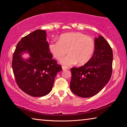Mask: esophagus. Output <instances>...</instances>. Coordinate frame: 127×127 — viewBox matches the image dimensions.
I'll list each match as a JSON object with an SVG mask.
<instances>
[{"mask_svg":"<svg viewBox=\"0 0 127 127\" xmlns=\"http://www.w3.org/2000/svg\"><path fill=\"white\" fill-rule=\"evenodd\" d=\"M68 68L67 66H62V69L63 70H66V69H68Z\"/></svg>","mask_w":127,"mask_h":127,"instance_id":"obj_1","label":"esophagus"}]
</instances>
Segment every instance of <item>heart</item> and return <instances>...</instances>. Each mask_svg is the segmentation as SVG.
<instances>
[{
    "mask_svg": "<svg viewBox=\"0 0 127 127\" xmlns=\"http://www.w3.org/2000/svg\"><path fill=\"white\" fill-rule=\"evenodd\" d=\"M95 44L91 37L80 32H69L63 34L58 41L49 44V50L55 59L61 60L68 52L69 54L62 59V64L70 66L78 63L84 65L91 59Z\"/></svg>",
    "mask_w": 127,
    "mask_h": 127,
    "instance_id": "b5f03b06",
    "label": "heart"
}]
</instances>
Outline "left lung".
<instances>
[{
    "mask_svg": "<svg viewBox=\"0 0 127 127\" xmlns=\"http://www.w3.org/2000/svg\"><path fill=\"white\" fill-rule=\"evenodd\" d=\"M95 48L89 62L79 68H71L70 88L73 94L81 97H92L98 94L111 78L113 51L104 37L95 38Z\"/></svg>",
    "mask_w": 127,
    "mask_h": 127,
    "instance_id": "left-lung-1",
    "label": "left lung"
}]
</instances>
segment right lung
Wrapping results in <instances>:
<instances>
[{
    "mask_svg": "<svg viewBox=\"0 0 127 127\" xmlns=\"http://www.w3.org/2000/svg\"><path fill=\"white\" fill-rule=\"evenodd\" d=\"M45 30H37L21 38L15 50L12 69L18 87L33 97H42L52 90L56 75L62 70L53 59ZM23 53L30 57L25 60Z\"/></svg>",
    "mask_w": 127,
    "mask_h": 127,
    "instance_id": "add662e5",
    "label": "right lung"
}]
</instances>
